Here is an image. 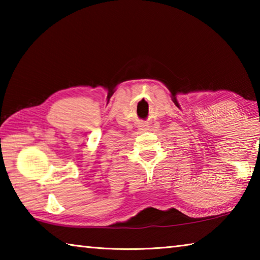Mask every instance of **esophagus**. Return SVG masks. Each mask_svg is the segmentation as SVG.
Here are the masks:
<instances>
[{
    "label": "esophagus",
    "mask_w": 260,
    "mask_h": 260,
    "mask_svg": "<svg viewBox=\"0 0 260 260\" xmlns=\"http://www.w3.org/2000/svg\"><path fill=\"white\" fill-rule=\"evenodd\" d=\"M139 129H140L141 132H146V131L149 129V127H148V125H146V124H140Z\"/></svg>",
    "instance_id": "esophagus-1"
}]
</instances>
